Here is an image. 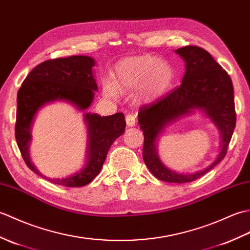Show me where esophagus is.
Wrapping results in <instances>:
<instances>
[{
	"mask_svg": "<svg viewBox=\"0 0 250 250\" xmlns=\"http://www.w3.org/2000/svg\"><path fill=\"white\" fill-rule=\"evenodd\" d=\"M125 120H126L127 126H129V127L135 126V124H136V116L134 114H127Z\"/></svg>",
	"mask_w": 250,
	"mask_h": 250,
	"instance_id": "esophagus-1",
	"label": "esophagus"
}]
</instances>
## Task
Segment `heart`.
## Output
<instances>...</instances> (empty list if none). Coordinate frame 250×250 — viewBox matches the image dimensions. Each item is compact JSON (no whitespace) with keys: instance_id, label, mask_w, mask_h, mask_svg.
<instances>
[{"instance_id":"1","label":"heart","mask_w":250,"mask_h":250,"mask_svg":"<svg viewBox=\"0 0 250 250\" xmlns=\"http://www.w3.org/2000/svg\"><path fill=\"white\" fill-rule=\"evenodd\" d=\"M173 79V68L165 61L151 55L130 57L115 65L112 83H104V94L114 99L119 96V92L128 93L137 89V102L151 103L167 93Z\"/></svg>"}]
</instances>
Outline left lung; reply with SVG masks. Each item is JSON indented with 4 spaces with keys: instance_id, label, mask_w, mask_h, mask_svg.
<instances>
[{
    "instance_id": "1",
    "label": "left lung",
    "mask_w": 250,
    "mask_h": 250,
    "mask_svg": "<svg viewBox=\"0 0 250 250\" xmlns=\"http://www.w3.org/2000/svg\"><path fill=\"white\" fill-rule=\"evenodd\" d=\"M175 53L185 61L186 69L181 85L156 103L143 106L138 114V122L144 135L143 160L148 170L160 181L182 184L199 179L225 158L236 114L231 78L212 55L197 46L176 49ZM196 110L208 117L219 129L221 152L207 168L195 174H179L161 163L157 140L166 126Z\"/></svg>"
}]
</instances>
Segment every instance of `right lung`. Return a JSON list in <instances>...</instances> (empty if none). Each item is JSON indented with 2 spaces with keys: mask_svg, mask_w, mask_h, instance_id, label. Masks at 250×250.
I'll return each mask as SVG.
<instances>
[{
  "mask_svg": "<svg viewBox=\"0 0 250 250\" xmlns=\"http://www.w3.org/2000/svg\"><path fill=\"white\" fill-rule=\"evenodd\" d=\"M93 66H95V60L86 55L46 61L26 76L17 95L15 136L22 157L33 172L54 184L81 187L91 183L101 172L110 146L125 131L123 113L109 116L84 113L87 144L85 164L81 170L63 179H50L42 175L32 163L30 144L37 112L46 104L60 101L73 104L80 111L90 108L98 90Z\"/></svg>",
  "mask_w": 250,
  "mask_h": 250,
  "instance_id": "add662e5",
  "label": "right lung"
}]
</instances>
